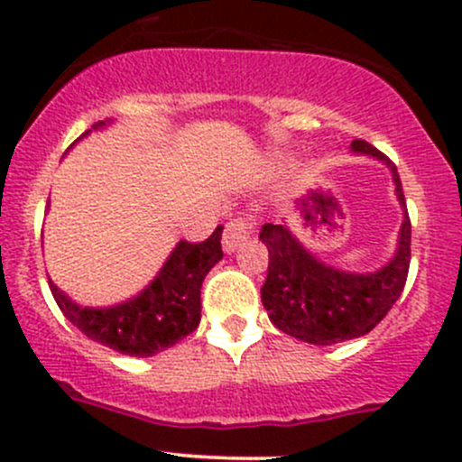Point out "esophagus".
<instances>
[{"label":"esophagus","instance_id":"34e87169","mask_svg":"<svg viewBox=\"0 0 462 462\" xmlns=\"http://www.w3.org/2000/svg\"><path fill=\"white\" fill-rule=\"evenodd\" d=\"M253 235V221L248 217H235L226 223L223 230V250L227 254L235 253L248 236Z\"/></svg>","mask_w":462,"mask_h":462}]
</instances>
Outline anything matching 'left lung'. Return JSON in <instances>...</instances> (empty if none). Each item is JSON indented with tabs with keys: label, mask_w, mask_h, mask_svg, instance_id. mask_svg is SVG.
Listing matches in <instances>:
<instances>
[{
	"label": "left lung",
	"mask_w": 462,
	"mask_h": 462,
	"mask_svg": "<svg viewBox=\"0 0 462 462\" xmlns=\"http://www.w3.org/2000/svg\"><path fill=\"white\" fill-rule=\"evenodd\" d=\"M353 152L371 153L393 171L395 194L404 208L398 253L382 270L348 274L319 263L282 223H265L259 232L268 248V277L261 301L270 321L291 337L328 346L371 333L402 295L411 261V221L402 183L393 162L366 141H353Z\"/></svg>",
	"instance_id": "8db88e82"
}]
</instances>
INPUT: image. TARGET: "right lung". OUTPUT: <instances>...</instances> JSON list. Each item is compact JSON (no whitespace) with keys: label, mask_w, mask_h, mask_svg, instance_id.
<instances>
[{"label":"right lung","mask_w":462,"mask_h":462,"mask_svg":"<svg viewBox=\"0 0 462 462\" xmlns=\"http://www.w3.org/2000/svg\"><path fill=\"white\" fill-rule=\"evenodd\" d=\"M221 232L223 226H218L199 244L180 241L152 286L114 309H80L53 282H49V288L64 318L88 339L125 356L149 357L197 330L203 279L223 257Z\"/></svg>","instance_id":"right-lung-1"}]
</instances>
